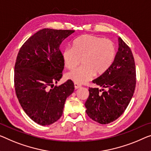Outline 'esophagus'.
I'll return each mask as SVG.
<instances>
[{"label": "esophagus", "instance_id": "esophagus-1", "mask_svg": "<svg viewBox=\"0 0 151 151\" xmlns=\"http://www.w3.org/2000/svg\"><path fill=\"white\" fill-rule=\"evenodd\" d=\"M74 85H75V89H79L80 87H81V85H78V84H77V83H75V84H74Z\"/></svg>", "mask_w": 151, "mask_h": 151}]
</instances>
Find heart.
I'll list each match as a JSON object with an SVG mask.
<instances>
[{
  "instance_id": "b5f03b06",
  "label": "heart",
  "mask_w": 151,
  "mask_h": 151,
  "mask_svg": "<svg viewBox=\"0 0 151 151\" xmlns=\"http://www.w3.org/2000/svg\"><path fill=\"white\" fill-rule=\"evenodd\" d=\"M116 47L111 40L91 35L76 38L73 47H66L62 51L64 66L73 70L83 62L81 67L67 73V79L77 84L88 82L95 75H104L113 63Z\"/></svg>"
}]
</instances>
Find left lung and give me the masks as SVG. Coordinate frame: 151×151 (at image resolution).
<instances>
[{
    "label": "left lung",
    "instance_id": "8db88e82",
    "mask_svg": "<svg viewBox=\"0 0 151 151\" xmlns=\"http://www.w3.org/2000/svg\"><path fill=\"white\" fill-rule=\"evenodd\" d=\"M119 48L106 73L93 81L104 89L89 88L85 106L90 118L100 124L117 119L130 102L136 87V66L131 49L119 38ZM102 91H104L100 94Z\"/></svg>",
    "mask_w": 151,
    "mask_h": 151
}]
</instances>
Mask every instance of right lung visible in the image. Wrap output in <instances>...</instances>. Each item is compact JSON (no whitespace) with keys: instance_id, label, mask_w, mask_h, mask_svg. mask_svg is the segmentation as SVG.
Wrapping results in <instances>:
<instances>
[{"instance_id":"obj_1","label":"right lung","mask_w":151,"mask_h":151,"mask_svg":"<svg viewBox=\"0 0 151 151\" xmlns=\"http://www.w3.org/2000/svg\"><path fill=\"white\" fill-rule=\"evenodd\" d=\"M75 30L44 28L30 37L18 53L14 83L19 102L27 115L40 125L61 117L66 98L74 91L68 80L55 86L62 76L64 64L60 46Z\"/></svg>"}]
</instances>
